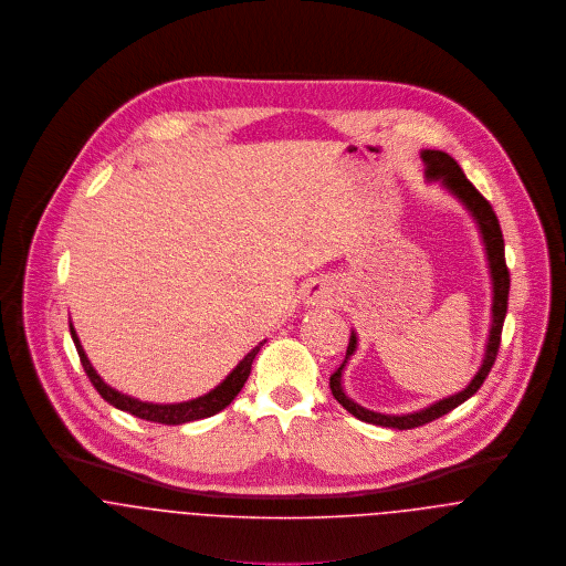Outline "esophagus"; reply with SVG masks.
Masks as SVG:
<instances>
[{
  "label": "esophagus",
  "instance_id": "obj_1",
  "mask_svg": "<svg viewBox=\"0 0 566 566\" xmlns=\"http://www.w3.org/2000/svg\"><path fill=\"white\" fill-rule=\"evenodd\" d=\"M303 303L316 305V307L331 305V303H333V290H331L326 283H323V281H314V283H310V285L305 287V292H303Z\"/></svg>",
  "mask_w": 566,
  "mask_h": 566
}]
</instances>
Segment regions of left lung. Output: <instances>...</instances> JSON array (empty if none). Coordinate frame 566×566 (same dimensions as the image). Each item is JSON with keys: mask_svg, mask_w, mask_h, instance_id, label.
<instances>
[{"mask_svg": "<svg viewBox=\"0 0 566 566\" xmlns=\"http://www.w3.org/2000/svg\"><path fill=\"white\" fill-rule=\"evenodd\" d=\"M422 161L427 165L424 174L429 180H440L444 189H449L475 218L482 240L485 245V256H488V265H490V276H492V324H490V335H488V344H485L484 361L482 368L478 370V375L473 377V381L458 395L442 399L438 403L429 405L420 411H411V413H379V411H370L361 405L350 401L342 388V370L348 361V357L355 353L357 348V335L355 331L350 333L348 339V348H346V359L342 361V366L331 375L328 386L331 392L335 397V401L342 405L346 411H350L355 418L370 422V424H381V427H392V429H413L420 427L424 422H431L444 413H449L451 409H455L458 405L469 401L485 381L496 353H499V344H501V331H503V321L507 314V294H510V272L505 265V245H503V233L499 227V220L490 207V202L484 196L473 187V182L464 176L462 167L458 165L455 159H451L447 153L442 150H422L420 153Z\"/></svg>", "mask_w": 566, "mask_h": 566, "instance_id": "left-lung-1", "label": "left lung"}]
</instances>
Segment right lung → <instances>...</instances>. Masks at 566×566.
<instances>
[{"instance_id":"right-lung-1","label":"right lung","mask_w":566,"mask_h":566,"mask_svg":"<svg viewBox=\"0 0 566 566\" xmlns=\"http://www.w3.org/2000/svg\"><path fill=\"white\" fill-rule=\"evenodd\" d=\"M70 331H72V339L76 344V350H78V357H81L82 368L86 373V377L91 379L93 388L99 392V397L106 401V403L122 409V411H128L137 418H144V420H150V422H161V424H182V422H191V420H200V418H209L218 411H222L227 405H231V401L240 395V390L245 384V379L250 377V368H252V361L259 353V348L263 346V342H259V346H254L242 361L235 366V370L216 388L211 390L209 395L205 397H198L193 401H185V403L174 405H157L146 403V401H139V399H133V397H126L117 390H113L111 386H106L99 375L95 373V368L91 366L88 357L84 355V348H82L81 339L74 331V324L70 323Z\"/></svg>"}]
</instances>
